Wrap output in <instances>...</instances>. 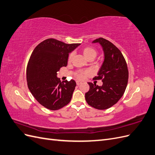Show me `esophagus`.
I'll use <instances>...</instances> for the list:
<instances>
[{"mask_svg":"<svg viewBox=\"0 0 155 155\" xmlns=\"http://www.w3.org/2000/svg\"><path fill=\"white\" fill-rule=\"evenodd\" d=\"M81 83V81H76V84H77L78 85H80Z\"/></svg>","mask_w":155,"mask_h":155,"instance_id":"34e87169","label":"esophagus"}]
</instances>
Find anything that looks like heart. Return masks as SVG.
<instances>
[{
	"label": "heart",
	"mask_w": 155,
	"mask_h": 155,
	"mask_svg": "<svg viewBox=\"0 0 155 155\" xmlns=\"http://www.w3.org/2000/svg\"><path fill=\"white\" fill-rule=\"evenodd\" d=\"M83 54L85 55V57L87 59H94L96 56L97 55V51L92 47H86L83 48ZM74 57V52L70 53L68 56V63H70L72 62V58ZM89 74L88 70H79L76 74V76L78 79H83L85 78L86 76H87Z\"/></svg>",
	"instance_id": "heart-1"
}]
</instances>
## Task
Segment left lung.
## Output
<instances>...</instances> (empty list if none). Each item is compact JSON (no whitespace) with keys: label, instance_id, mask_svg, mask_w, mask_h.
Returning a JSON list of instances; mask_svg holds the SVG:
<instances>
[{"label":"left lung","instance_id":"1","mask_svg":"<svg viewBox=\"0 0 155 155\" xmlns=\"http://www.w3.org/2000/svg\"><path fill=\"white\" fill-rule=\"evenodd\" d=\"M92 43H99L104 51V61L95 80H101L102 86L88 83L90 89L85 94L87 104L98 110L111 107L122 97L127 85L129 71L121 51L105 39L98 38Z\"/></svg>","mask_w":155,"mask_h":155}]
</instances>
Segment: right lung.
<instances>
[{"label":"right lung","mask_w":155,"mask_h":155,"mask_svg":"<svg viewBox=\"0 0 155 155\" xmlns=\"http://www.w3.org/2000/svg\"><path fill=\"white\" fill-rule=\"evenodd\" d=\"M79 45L50 38L41 42L31 53L26 68L27 85L33 96L46 109H60L71 100L76 83L73 79L61 82L57 72L67 66L69 53Z\"/></svg>","instance_id":"1"}]
</instances>
